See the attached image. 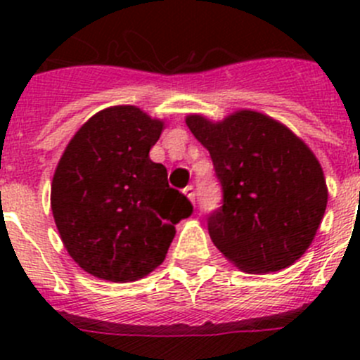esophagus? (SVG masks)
Here are the masks:
<instances>
[{"instance_id": "esophagus-1", "label": "esophagus", "mask_w": 360, "mask_h": 360, "mask_svg": "<svg viewBox=\"0 0 360 360\" xmlns=\"http://www.w3.org/2000/svg\"><path fill=\"white\" fill-rule=\"evenodd\" d=\"M184 195L190 198V202H195V197H197V193H195V188L191 186V184H190V186L184 188Z\"/></svg>"}]
</instances>
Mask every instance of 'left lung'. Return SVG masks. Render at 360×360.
<instances>
[{
  "mask_svg": "<svg viewBox=\"0 0 360 360\" xmlns=\"http://www.w3.org/2000/svg\"><path fill=\"white\" fill-rule=\"evenodd\" d=\"M223 186L209 235L228 261L249 274L284 270L315 238L328 186L314 151L284 123L238 110L221 122L188 115Z\"/></svg>",
  "mask_w": 360,
  "mask_h": 360,
  "instance_id": "1",
  "label": "left lung"
}]
</instances>
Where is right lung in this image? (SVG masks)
<instances>
[{
  "label": "right lung",
  "mask_w": 360,
  "mask_h": 360,
  "mask_svg": "<svg viewBox=\"0 0 360 360\" xmlns=\"http://www.w3.org/2000/svg\"><path fill=\"white\" fill-rule=\"evenodd\" d=\"M163 129L137 106L106 108L79 127L57 163L53 219L69 256L94 277H146L165 259L176 224L193 212L150 158Z\"/></svg>",
  "instance_id": "obj_1"
}]
</instances>
